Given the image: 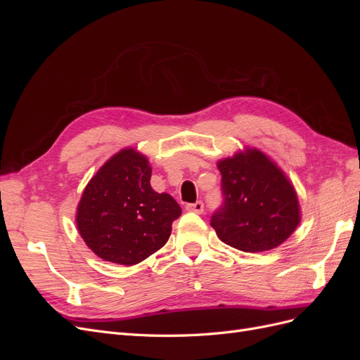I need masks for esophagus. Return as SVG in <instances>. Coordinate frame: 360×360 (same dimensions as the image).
<instances>
[{"mask_svg": "<svg viewBox=\"0 0 360 360\" xmlns=\"http://www.w3.org/2000/svg\"><path fill=\"white\" fill-rule=\"evenodd\" d=\"M186 210H188V212H192V213L201 214V213L204 212V204H202L201 201H197V202H193V204H188V205H186Z\"/></svg>", "mask_w": 360, "mask_h": 360, "instance_id": "1", "label": "esophagus"}]
</instances>
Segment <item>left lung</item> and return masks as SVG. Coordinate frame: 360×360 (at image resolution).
<instances>
[{
  "instance_id": "8db88e82",
  "label": "left lung",
  "mask_w": 360,
  "mask_h": 360,
  "mask_svg": "<svg viewBox=\"0 0 360 360\" xmlns=\"http://www.w3.org/2000/svg\"><path fill=\"white\" fill-rule=\"evenodd\" d=\"M217 168L224 202L210 221L217 237L243 252L284 243L300 222V207L282 169L257 148L222 159Z\"/></svg>"
}]
</instances>
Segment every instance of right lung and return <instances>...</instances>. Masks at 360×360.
I'll return each mask as SVG.
<instances>
[{"mask_svg":"<svg viewBox=\"0 0 360 360\" xmlns=\"http://www.w3.org/2000/svg\"><path fill=\"white\" fill-rule=\"evenodd\" d=\"M150 179L147 158L135 148H124L86 184L76 225L97 257L134 266L168 242L181 209L171 195L153 191Z\"/></svg>","mask_w":360,"mask_h":360,"instance_id":"add662e5","label":"right lung"}]
</instances>
